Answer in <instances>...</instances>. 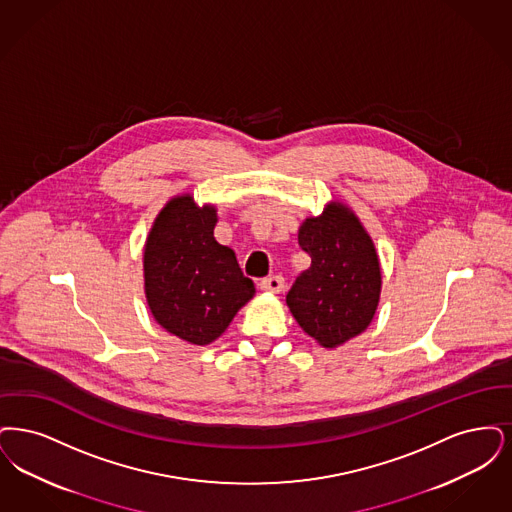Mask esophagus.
I'll return each mask as SVG.
<instances>
[{
    "mask_svg": "<svg viewBox=\"0 0 512 512\" xmlns=\"http://www.w3.org/2000/svg\"><path fill=\"white\" fill-rule=\"evenodd\" d=\"M260 289L277 294V292L285 289V279H283V275H269L266 279H262Z\"/></svg>",
    "mask_w": 512,
    "mask_h": 512,
    "instance_id": "1",
    "label": "esophagus"
}]
</instances>
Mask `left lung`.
<instances>
[{
  "label": "left lung",
  "instance_id": "8db88e82",
  "mask_svg": "<svg viewBox=\"0 0 512 512\" xmlns=\"http://www.w3.org/2000/svg\"><path fill=\"white\" fill-rule=\"evenodd\" d=\"M298 245L312 258L287 294L298 325L325 348L365 331L377 310L380 266L356 216L333 204L302 223Z\"/></svg>",
  "mask_w": 512,
  "mask_h": 512
}]
</instances>
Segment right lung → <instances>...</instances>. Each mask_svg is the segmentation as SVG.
<instances>
[{"label":"right lung","mask_w":512,"mask_h":512,"mask_svg":"<svg viewBox=\"0 0 512 512\" xmlns=\"http://www.w3.org/2000/svg\"><path fill=\"white\" fill-rule=\"evenodd\" d=\"M216 210L189 195L170 200L145 245V292L156 321L204 346L227 329L254 296L235 252L214 239Z\"/></svg>","instance_id":"obj_1"}]
</instances>
